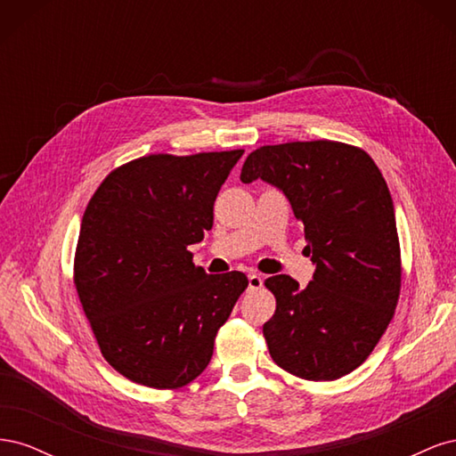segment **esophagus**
I'll return each instance as SVG.
<instances>
[{
	"instance_id": "obj_1",
	"label": "esophagus",
	"mask_w": 456,
	"mask_h": 456,
	"mask_svg": "<svg viewBox=\"0 0 456 456\" xmlns=\"http://www.w3.org/2000/svg\"><path fill=\"white\" fill-rule=\"evenodd\" d=\"M262 283H265V280L258 273H249V289H260Z\"/></svg>"
}]
</instances>
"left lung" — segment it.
Masks as SVG:
<instances>
[{
	"label": "left lung",
	"mask_w": 456,
	"mask_h": 456,
	"mask_svg": "<svg viewBox=\"0 0 456 456\" xmlns=\"http://www.w3.org/2000/svg\"><path fill=\"white\" fill-rule=\"evenodd\" d=\"M241 183L280 188L305 224L314 280L265 285L275 314L262 327L272 360L305 380H337L360 367L392 322L402 289L394 201L365 150L335 141L260 146Z\"/></svg>",
	"instance_id": "1"
}]
</instances>
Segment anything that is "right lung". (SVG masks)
I'll return each mask as SVG.
<instances>
[{"instance_id": "right-lung-1", "label": "right lung", "mask_w": 456, "mask_h": 456, "mask_svg": "<svg viewBox=\"0 0 456 456\" xmlns=\"http://www.w3.org/2000/svg\"><path fill=\"white\" fill-rule=\"evenodd\" d=\"M243 150L150 154L110 173L89 200L74 283L104 360L158 390L190 384L249 280L209 275L190 245L213 226V205Z\"/></svg>"}]
</instances>
